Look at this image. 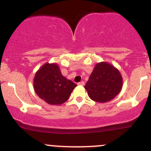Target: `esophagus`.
<instances>
[{
    "label": "esophagus",
    "instance_id": "34e87169",
    "mask_svg": "<svg viewBox=\"0 0 151 151\" xmlns=\"http://www.w3.org/2000/svg\"><path fill=\"white\" fill-rule=\"evenodd\" d=\"M77 84H78V85H80V86H84V82L83 81H80V82L77 83Z\"/></svg>",
    "mask_w": 151,
    "mask_h": 151
}]
</instances>
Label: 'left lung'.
<instances>
[{"instance_id": "1", "label": "left lung", "mask_w": 151, "mask_h": 151, "mask_svg": "<svg viewBox=\"0 0 151 151\" xmlns=\"http://www.w3.org/2000/svg\"><path fill=\"white\" fill-rule=\"evenodd\" d=\"M122 83V77L117 69L106 62H101L95 66L84 88L91 99L103 103L119 94Z\"/></svg>"}]
</instances>
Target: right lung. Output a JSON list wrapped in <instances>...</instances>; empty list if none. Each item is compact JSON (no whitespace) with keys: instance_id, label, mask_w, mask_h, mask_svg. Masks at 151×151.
<instances>
[{"instance_id":"add662e5","label":"right lung","mask_w":151,"mask_h":151,"mask_svg":"<svg viewBox=\"0 0 151 151\" xmlns=\"http://www.w3.org/2000/svg\"><path fill=\"white\" fill-rule=\"evenodd\" d=\"M33 84L38 96L52 105L65 103L77 86L62 76L56 64L49 63H46L37 71Z\"/></svg>"}]
</instances>
